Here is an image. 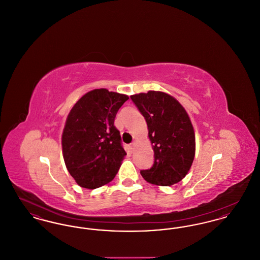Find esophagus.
I'll use <instances>...</instances> for the list:
<instances>
[{
    "label": "esophagus",
    "instance_id": "1",
    "mask_svg": "<svg viewBox=\"0 0 260 260\" xmlns=\"http://www.w3.org/2000/svg\"><path fill=\"white\" fill-rule=\"evenodd\" d=\"M135 146H136V142H133V143L131 144V149H132V150H134V149H135Z\"/></svg>",
    "mask_w": 260,
    "mask_h": 260
}]
</instances>
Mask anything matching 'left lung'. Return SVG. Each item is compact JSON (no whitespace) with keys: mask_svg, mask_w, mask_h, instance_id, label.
Instances as JSON below:
<instances>
[{"mask_svg":"<svg viewBox=\"0 0 260 260\" xmlns=\"http://www.w3.org/2000/svg\"><path fill=\"white\" fill-rule=\"evenodd\" d=\"M145 118L154 151V164L141 171L151 184L171 186L181 181L195 157V133L184 107L172 95L149 90L131 96Z\"/></svg>","mask_w":260,"mask_h":260,"instance_id":"obj_1","label":"left lung"}]
</instances>
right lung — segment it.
Masks as SVG:
<instances>
[{"label": "right lung", "mask_w": 260, "mask_h": 260, "mask_svg": "<svg viewBox=\"0 0 260 260\" xmlns=\"http://www.w3.org/2000/svg\"><path fill=\"white\" fill-rule=\"evenodd\" d=\"M127 99L125 94L96 88L79 99L68 114L62 153L78 185L95 189L109 183L118 173L126 153L114 121Z\"/></svg>", "instance_id": "obj_1"}]
</instances>
